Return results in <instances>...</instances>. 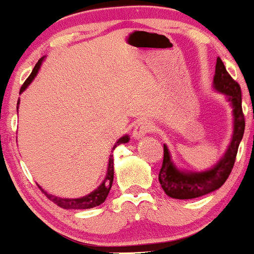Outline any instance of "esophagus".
<instances>
[{
  "label": "esophagus",
  "mask_w": 254,
  "mask_h": 254,
  "mask_svg": "<svg viewBox=\"0 0 254 254\" xmlns=\"http://www.w3.org/2000/svg\"><path fill=\"white\" fill-rule=\"evenodd\" d=\"M151 127H151L149 122L147 121L138 122V123L135 125V127H133V131H132L133 138L138 139V138H142V137H144L148 132H150Z\"/></svg>",
  "instance_id": "1"
}]
</instances>
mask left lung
Listing matches in <instances>:
<instances>
[{
	"mask_svg": "<svg viewBox=\"0 0 254 254\" xmlns=\"http://www.w3.org/2000/svg\"><path fill=\"white\" fill-rule=\"evenodd\" d=\"M214 88L227 97L233 107V136L224 155L210 170L203 172L180 171L171 159L170 150L164 144V161L159 173V182L167 196L176 199H192L217 190L223 185L233 170L239 144L245 131V116L241 106V88L227 71L220 57L215 66Z\"/></svg>",
	"mask_w": 254,
	"mask_h": 254,
	"instance_id": "8db88e82",
	"label": "left lung"
}]
</instances>
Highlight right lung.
<instances>
[{
    "mask_svg": "<svg viewBox=\"0 0 254 254\" xmlns=\"http://www.w3.org/2000/svg\"><path fill=\"white\" fill-rule=\"evenodd\" d=\"M44 58L45 57H42L39 61H38L36 66H34L33 70H32V72H31V75L28 76L27 80L25 81V83L21 86L20 94H21V93L24 92V90L27 88L28 86H30V83L33 81V78L36 77V75L38 74V70H39L40 65H42ZM19 103H20V100L17 101L16 107H19ZM129 139L130 138L127 135H124L123 137H121V138L116 142L115 145H113L112 151L116 149V147H117V145L122 144V143H127V142H129ZM112 151H111V153H112ZM113 174H115V172H113V155H110L109 167H107V173H106V177H105L104 182L101 183L94 191L90 192L89 194H86V196L80 197V198H61V197L54 196V194L48 193V192L44 191L39 185H38V188L43 191V193H45V196L48 197L49 199L52 200L54 203H56L58 206H61V208H63V209H90V208H94V206H98V205H100V204H103L105 202V199H106V197L109 196V192L111 190V186H112V183H113Z\"/></svg>",
    "mask_w": 254,
    "mask_h": 254,
    "instance_id": "add662e5",
    "label": "right lung"
}]
</instances>
